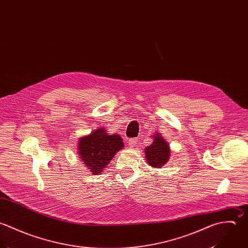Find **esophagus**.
Segmentation results:
<instances>
[{
    "instance_id": "1",
    "label": "esophagus",
    "mask_w": 248,
    "mask_h": 248,
    "mask_svg": "<svg viewBox=\"0 0 248 248\" xmlns=\"http://www.w3.org/2000/svg\"><path fill=\"white\" fill-rule=\"evenodd\" d=\"M137 143V139H129L128 140V147L129 148H134L136 146Z\"/></svg>"
}]
</instances>
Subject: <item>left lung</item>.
Returning a JSON list of instances; mask_svg holds the SVG:
<instances>
[{
    "mask_svg": "<svg viewBox=\"0 0 248 248\" xmlns=\"http://www.w3.org/2000/svg\"><path fill=\"white\" fill-rule=\"evenodd\" d=\"M152 144L145 149V158L149 166L160 169L168 163L170 157V148L169 143L162 137L160 133L155 132Z\"/></svg>",
    "mask_w": 248,
    "mask_h": 248,
    "instance_id": "1",
    "label": "left lung"
}]
</instances>
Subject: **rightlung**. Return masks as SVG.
I'll return each mask as SVG.
<instances>
[{
  "label": "right lung",
  "instance_id": "obj_1",
  "mask_svg": "<svg viewBox=\"0 0 248 248\" xmlns=\"http://www.w3.org/2000/svg\"><path fill=\"white\" fill-rule=\"evenodd\" d=\"M124 149V142L119 134H109L99 127L78 139L77 149L78 158L93 173H101L112 158Z\"/></svg>",
  "mask_w": 248,
  "mask_h": 248
}]
</instances>
